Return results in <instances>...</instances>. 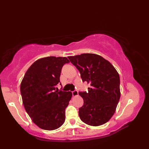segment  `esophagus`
I'll return each instance as SVG.
<instances>
[{
	"instance_id": "esophagus-1",
	"label": "esophagus",
	"mask_w": 149,
	"mask_h": 149,
	"mask_svg": "<svg viewBox=\"0 0 149 149\" xmlns=\"http://www.w3.org/2000/svg\"><path fill=\"white\" fill-rule=\"evenodd\" d=\"M72 93L73 96H78V95H79V92H78V91H76V90L72 91Z\"/></svg>"
}]
</instances>
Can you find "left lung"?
I'll list each match as a JSON object with an SVG mask.
<instances>
[{"label": "left lung", "mask_w": 149, "mask_h": 149, "mask_svg": "<svg viewBox=\"0 0 149 149\" xmlns=\"http://www.w3.org/2000/svg\"><path fill=\"white\" fill-rule=\"evenodd\" d=\"M79 70L83 81L91 84L88 92H79L84 104L79 114L92 126L104 124L114 114L120 98V76L110 62L95 54L68 57Z\"/></svg>", "instance_id": "obj_1"}]
</instances>
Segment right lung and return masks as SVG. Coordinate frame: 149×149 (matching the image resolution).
<instances>
[{
  "label": "right lung",
  "mask_w": 149,
  "mask_h": 149,
  "mask_svg": "<svg viewBox=\"0 0 149 149\" xmlns=\"http://www.w3.org/2000/svg\"><path fill=\"white\" fill-rule=\"evenodd\" d=\"M69 62L66 57H61L38 59L28 68L22 81L23 106L31 120L43 130L57 129L65 121V109L72 93L56 89L60 83L62 67Z\"/></svg>",
  "instance_id": "obj_1"
}]
</instances>
